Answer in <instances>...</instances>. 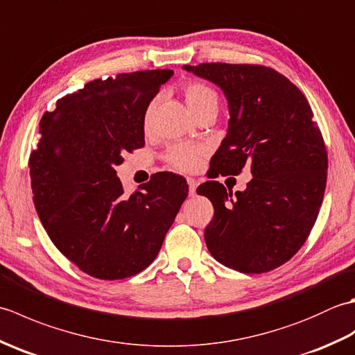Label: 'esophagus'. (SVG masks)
Wrapping results in <instances>:
<instances>
[{
	"label": "esophagus",
	"mask_w": 355,
	"mask_h": 355,
	"mask_svg": "<svg viewBox=\"0 0 355 355\" xmlns=\"http://www.w3.org/2000/svg\"><path fill=\"white\" fill-rule=\"evenodd\" d=\"M187 184H189V193L191 195H195V191H197V186H198V182L192 177H187Z\"/></svg>",
	"instance_id": "1"
}]
</instances>
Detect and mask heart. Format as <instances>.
I'll return each mask as SVG.
<instances>
[{
	"instance_id": "1",
	"label": "heart",
	"mask_w": 355,
	"mask_h": 355,
	"mask_svg": "<svg viewBox=\"0 0 355 355\" xmlns=\"http://www.w3.org/2000/svg\"><path fill=\"white\" fill-rule=\"evenodd\" d=\"M183 96L187 107H189V110L195 116H198L207 110L218 111V96L214 89L206 84H201V82H189V84H186L183 88ZM153 107L154 102L150 103L146 110V123L149 120L150 111H153ZM205 155L206 149L200 145L175 143V145H171L164 153V162L168 163L171 168L177 171L191 172L198 168Z\"/></svg>"
}]
</instances>
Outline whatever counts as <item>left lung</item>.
<instances>
[{
	"label": "left lung",
	"instance_id": "left-lung-1",
	"mask_svg": "<svg viewBox=\"0 0 355 355\" xmlns=\"http://www.w3.org/2000/svg\"><path fill=\"white\" fill-rule=\"evenodd\" d=\"M214 82L229 102V130L210 160L212 175L252 172L245 191L218 182L197 192L215 214L205 230L210 254L241 273H266L304 245L325 193L328 154L300 89L270 67L252 64L184 65Z\"/></svg>",
	"mask_w": 355,
	"mask_h": 355
}]
</instances>
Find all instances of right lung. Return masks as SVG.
Listing matches in <instances>:
<instances>
[{
	"mask_svg": "<svg viewBox=\"0 0 355 355\" xmlns=\"http://www.w3.org/2000/svg\"><path fill=\"white\" fill-rule=\"evenodd\" d=\"M172 70L122 73L88 82L40 122L30 154L37 216L65 258L116 281L155 259L187 197V183L158 172L130 197L117 177L123 155L145 146V114Z\"/></svg>",
	"mask_w": 355,
	"mask_h": 355,
	"instance_id": "obj_1",
	"label": "right lung"
}]
</instances>
